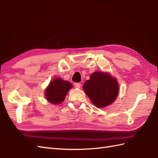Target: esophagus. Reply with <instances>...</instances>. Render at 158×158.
<instances>
[{"instance_id": "1", "label": "esophagus", "mask_w": 158, "mask_h": 158, "mask_svg": "<svg viewBox=\"0 0 158 158\" xmlns=\"http://www.w3.org/2000/svg\"><path fill=\"white\" fill-rule=\"evenodd\" d=\"M74 85H75V87L76 88H80L81 87V84H80V83H75Z\"/></svg>"}]
</instances>
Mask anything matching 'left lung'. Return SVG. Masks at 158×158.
Listing matches in <instances>:
<instances>
[{"mask_svg":"<svg viewBox=\"0 0 158 158\" xmlns=\"http://www.w3.org/2000/svg\"><path fill=\"white\" fill-rule=\"evenodd\" d=\"M83 89L94 106L107 107L116 99L118 94L117 80L108 73L95 72L85 81Z\"/></svg>","mask_w":158,"mask_h":158,"instance_id":"1","label":"left lung"}]
</instances>
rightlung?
I'll return each instance as SVG.
<instances>
[{"label":"right lung","mask_w":158,"mask_h":158,"mask_svg":"<svg viewBox=\"0 0 158 158\" xmlns=\"http://www.w3.org/2000/svg\"><path fill=\"white\" fill-rule=\"evenodd\" d=\"M73 88V85L69 82L56 78L52 80L45 89V96L47 101L54 105L63 102L66 95Z\"/></svg>","instance_id":"1"}]
</instances>
